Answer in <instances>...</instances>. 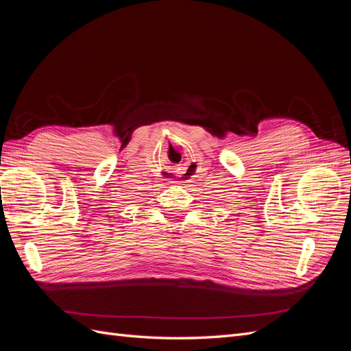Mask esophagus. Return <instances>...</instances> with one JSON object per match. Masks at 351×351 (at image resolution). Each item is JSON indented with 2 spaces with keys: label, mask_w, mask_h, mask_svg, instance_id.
<instances>
[{
  "label": "esophagus",
  "mask_w": 351,
  "mask_h": 351,
  "mask_svg": "<svg viewBox=\"0 0 351 351\" xmlns=\"http://www.w3.org/2000/svg\"><path fill=\"white\" fill-rule=\"evenodd\" d=\"M178 169H186V167H180ZM180 177H182V176H180Z\"/></svg>",
  "instance_id": "obj_1"
}]
</instances>
